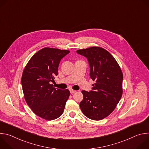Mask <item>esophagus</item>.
<instances>
[{"label":"esophagus","mask_w":149,"mask_h":149,"mask_svg":"<svg viewBox=\"0 0 149 149\" xmlns=\"http://www.w3.org/2000/svg\"><path fill=\"white\" fill-rule=\"evenodd\" d=\"M70 93H71V94H72L77 92V91L74 90H72V89H70Z\"/></svg>","instance_id":"obj_1"}]
</instances>
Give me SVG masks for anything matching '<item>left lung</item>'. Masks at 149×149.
Listing matches in <instances>:
<instances>
[{
	"label": "left lung",
	"mask_w": 149,
	"mask_h": 149,
	"mask_svg": "<svg viewBox=\"0 0 149 149\" xmlns=\"http://www.w3.org/2000/svg\"><path fill=\"white\" fill-rule=\"evenodd\" d=\"M77 52L87 58L90 76L95 84L89 92L82 91L80 109L87 117L100 120L109 116L116 107L122 94V71L114 58L100 47L79 49Z\"/></svg>",
	"instance_id": "1"
}]
</instances>
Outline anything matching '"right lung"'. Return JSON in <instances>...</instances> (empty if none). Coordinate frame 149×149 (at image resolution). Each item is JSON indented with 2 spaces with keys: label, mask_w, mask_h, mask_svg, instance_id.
I'll list each match as a JSON object with an SVG mask.
<instances>
[{
  "label": "right lung",
  "mask_w": 149,
  "mask_h": 149,
  "mask_svg": "<svg viewBox=\"0 0 149 149\" xmlns=\"http://www.w3.org/2000/svg\"><path fill=\"white\" fill-rule=\"evenodd\" d=\"M69 53L44 48L32 56L24 70L21 82L25 101L32 111L44 119H56L65 109L70 91L55 88L51 83L58 75L61 60Z\"/></svg>",
  "instance_id": "right-lung-1"
}]
</instances>
